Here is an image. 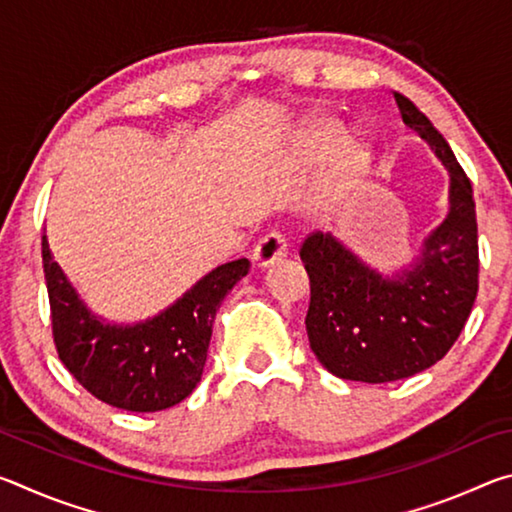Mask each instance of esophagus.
Masks as SVG:
<instances>
[{"label": "esophagus", "mask_w": 512, "mask_h": 512, "mask_svg": "<svg viewBox=\"0 0 512 512\" xmlns=\"http://www.w3.org/2000/svg\"><path fill=\"white\" fill-rule=\"evenodd\" d=\"M289 253L287 239H284L282 232H268L262 239L257 241V246L253 250V262L257 266H271L275 262H282L284 257Z\"/></svg>", "instance_id": "esophagus-1"}]
</instances>
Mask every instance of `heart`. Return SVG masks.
Instances as JSON below:
<instances>
[{
	"label": "heart",
	"instance_id": "b5f03b06",
	"mask_svg": "<svg viewBox=\"0 0 512 512\" xmlns=\"http://www.w3.org/2000/svg\"><path fill=\"white\" fill-rule=\"evenodd\" d=\"M336 133L334 121H318V124L311 128L309 133V144L311 149H320L329 137ZM370 160V149L368 142L363 140L361 135H348L345 140L336 144V149L329 155L325 176H323V187H320V194L327 203H339L343 196H348L350 189L359 183L361 173L366 171Z\"/></svg>",
	"mask_w": 512,
	"mask_h": 512
}]
</instances>
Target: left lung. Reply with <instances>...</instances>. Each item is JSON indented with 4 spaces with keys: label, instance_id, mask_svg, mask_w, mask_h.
I'll use <instances>...</instances> for the list:
<instances>
[{
    "label": "left lung",
    "instance_id": "left-lung-1",
    "mask_svg": "<svg viewBox=\"0 0 512 512\" xmlns=\"http://www.w3.org/2000/svg\"><path fill=\"white\" fill-rule=\"evenodd\" d=\"M402 121L449 171V214L424 241L422 257L395 280L381 277L341 241L311 232L300 246L309 275L307 336L332 375L386 384L418 375L452 350L479 291V235L472 183L445 137L402 94Z\"/></svg>",
    "mask_w": 512,
    "mask_h": 512
}]
</instances>
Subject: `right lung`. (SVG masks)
I'll return each instance as SVG.
<instances>
[{"instance_id": "right-lung-1", "label": "right lung", "mask_w": 512, "mask_h": 512, "mask_svg": "<svg viewBox=\"0 0 512 512\" xmlns=\"http://www.w3.org/2000/svg\"><path fill=\"white\" fill-rule=\"evenodd\" d=\"M51 334L58 359L97 400L133 413H155L183 402L203 375L212 323L223 298L250 262L235 259L196 282L176 305L133 327L92 316L51 257L42 237Z\"/></svg>"}]
</instances>
